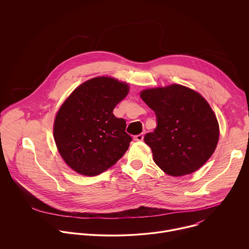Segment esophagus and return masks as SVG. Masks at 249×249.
Returning a JSON list of instances; mask_svg holds the SVG:
<instances>
[{
    "mask_svg": "<svg viewBox=\"0 0 249 249\" xmlns=\"http://www.w3.org/2000/svg\"><path fill=\"white\" fill-rule=\"evenodd\" d=\"M143 134L142 133H140V134H137V135H134L133 136V139L135 140V141H142L143 140Z\"/></svg>",
    "mask_w": 249,
    "mask_h": 249,
    "instance_id": "obj_1",
    "label": "esophagus"
}]
</instances>
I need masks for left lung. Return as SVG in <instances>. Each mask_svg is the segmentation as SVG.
I'll return each instance as SVG.
<instances>
[{
    "label": "left lung",
    "mask_w": 249,
    "mask_h": 249,
    "mask_svg": "<svg viewBox=\"0 0 249 249\" xmlns=\"http://www.w3.org/2000/svg\"><path fill=\"white\" fill-rule=\"evenodd\" d=\"M140 96L156 115V128L144 136L154 162L174 177L202 167L219 140V124L205 99L178 84L146 89Z\"/></svg>",
    "instance_id": "8db88e82"
}]
</instances>
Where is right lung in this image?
<instances>
[{
  "instance_id": "add662e5",
  "label": "right lung",
  "mask_w": 249,
  "mask_h": 249,
  "mask_svg": "<svg viewBox=\"0 0 249 249\" xmlns=\"http://www.w3.org/2000/svg\"><path fill=\"white\" fill-rule=\"evenodd\" d=\"M128 93V85L111 77H95L78 86L60 108L54 138L65 162L93 177L116 164L132 140L125 120L113 111Z\"/></svg>"
}]
</instances>
